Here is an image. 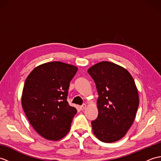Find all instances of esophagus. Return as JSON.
Returning <instances> with one entry per match:
<instances>
[{
  "label": "esophagus",
  "mask_w": 161,
  "mask_h": 161,
  "mask_svg": "<svg viewBox=\"0 0 161 161\" xmlns=\"http://www.w3.org/2000/svg\"><path fill=\"white\" fill-rule=\"evenodd\" d=\"M86 104H84L83 105H81V106H80V108L81 109V110H84V109H85V108H86Z\"/></svg>",
  "instance_id": "1"
}]
</instances>
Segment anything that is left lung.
<instances>
[{
    "label": "left lung",
    "mask_w": 161,
    "mask_h": 161,
    "mask_svg": "<svg viewBox=\"0 0 161 161\" xmlns=\"http://www.w3.org/2000/svg\"><path fill=\"white\" fill-rule=\"evenodd\" d=\"M96 85L98 116L91 122L95 136L104 142H114L126 135L139 105L137 87L127 70L102 61L88 68Z\"/></svg>",
    "instance_id": "1"
}]
</instances>
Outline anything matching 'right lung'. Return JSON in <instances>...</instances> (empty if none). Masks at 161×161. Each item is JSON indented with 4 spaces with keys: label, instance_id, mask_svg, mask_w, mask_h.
<instances>
[{
    "label": "right lung",
    "instance_id": "1",
    "mask_svg": "<svg viewBox=\"0 0 161 161\" xmlns=\"http://www.w3.org/2000/svg\"><path fill=\"white\" fill-rule=\"evenodd\" d=\"M77 71L73 65L53 61L36 67L26 79L22 107L32 127L44 138L59 141L70 131L77 109L68 104V90Z\"/></svg>",
    "mask_w": 161,
    "mask_h": 161
}]
</instances>
